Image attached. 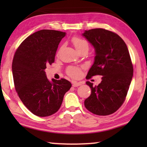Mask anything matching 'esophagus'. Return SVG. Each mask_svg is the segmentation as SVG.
Returning a JSON list of instances; mask_svg holds the SVG:
<instances>
[{
    "instance_id": "obj_1",
    "label": "esophagus",
    "mask_w": 147,
    "mask_h": 147,
    "mask_svg": "<svg viewBox=\"0 0 147 147\" xmlns=\"http://www.w3.org/2000/svg\"><path fill=\"white\" fill-rule=\"evenodd\" d=\"M72 84H73V87H78V86L82 85V83L78 82H76V81H73V82H72Z\"/></svg>"
}]
</instances>
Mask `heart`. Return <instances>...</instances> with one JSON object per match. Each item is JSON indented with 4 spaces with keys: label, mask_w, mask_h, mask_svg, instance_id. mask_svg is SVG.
I'll return each instance as SVG.
<instances>
[{
    "label": "heart",
    "mask_w": 147,
    "mask_h": 147,
    "mask_svg": "<svg viewBox=\"0 0 147 147\" xmlns=\"http://www.w3.org/2000/svg\"><path fill=\"white\" fill-rule=\"evenodd\" d=\"M72 42H73L74 47L78 53L83 51V50H87L88 51L89 43L85 39L74 37L72 39ZM67 72L69 75L73 77V78H78L81 75L80 69L77 67H69Z\"/></svg>",
    "instance_id": "obj_1"
}]
</instances>
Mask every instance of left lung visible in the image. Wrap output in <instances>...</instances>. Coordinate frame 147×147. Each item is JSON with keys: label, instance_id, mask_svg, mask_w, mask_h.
Wrapping results in <instances>:
<instances>
[{"label": "left lung", "instance_id": "obj_1", "mask_svg": "<svg viewBox=\"0 0 147 147\" xmlns=\"http://www.w3.org/2000/svg\"><path fill=\"white\" fill-rule=\"evenodd\" d=\"M82 35L93 47L95 55L86 78L102 76L97 86L86 82L91 93L84 101V105L95 115H110L124 102L133 77V65L127 46L117 34L105 29L85 30Z\"/></svg>", "mask_w": 147, "mask_h": 147}]
</instances>
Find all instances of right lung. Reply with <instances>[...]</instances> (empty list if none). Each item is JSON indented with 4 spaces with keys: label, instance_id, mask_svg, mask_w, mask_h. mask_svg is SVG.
Returning <instances> with one entry per match:
<instances>
[{
    "label": "right lung",
    "instance_id": "add662e5",
    "mask_svg": "<svg viewBox=\"0 0 147 147\" xmlns=\"http://www.w3.org/2000/svg\"><path fill=\"white\" fill-rule=\"evenodd\" d=\"M65 32L41 30L26 38L15 53L12 74L15 88L24 105L39 117L58 111L64 94L71 88L65 79L51 81L45 69L54 63L58 45Z\"/></svg>",
    "mask_w": 147,
    "mask_h": 147
}]
</instances>
